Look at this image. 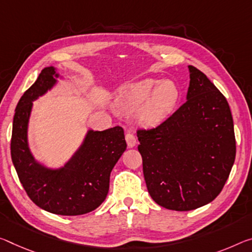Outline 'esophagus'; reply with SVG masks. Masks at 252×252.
I'll use <instances>...</instances> for the list:
<instances>
[{"label":"esophagus","instance_id":"obj_1","mask_svg":"<svg viewBox=\"0 0 252 252\" xmlns=\"http://www.w3.org/2000/svg\"><path fill=\"white\" fill-rule=\"evenodd\" d=\"M126 141L129 148H133L135 145H137V139H135L134 135L130 132H127L126 134Z\"/></svg>","mask_w":252,"mask_h":252}]
</instances>
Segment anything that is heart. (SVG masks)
<instances>
[{
  "instance_id": "b5f03b06",
  "label": "heart",
  "mask_w": 252,
  "mask_h": 252,
  "mask_svg": "<svg viewBox=\"0 0 252 252\" xmlns=\"http://www.w3.org/2000/svg\"><path fill=\"white\" fill-rule=\"evenodd\" d=\"M179 90L175 82L146 78L123 85L115 94V105L126 113L137 112L141 126H155L168 118L176 106Z\"/></svg>"
}]
</instances>
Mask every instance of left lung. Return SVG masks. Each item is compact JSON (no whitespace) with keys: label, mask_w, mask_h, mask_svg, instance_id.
<instances>
[{"label":"left lung","mask_w":252,"mask_h":252,"mask_svg":"<svg viewBox=\"0 0 252 252\" xmlns=\"http://www.w3.org/2000/svg\"><path fill=\"white\" fill-rule=\"evenodd\" d=\"M189 70L187 101L156 129L137 133L148 191L158 205L173 211L212 202L235 159L226 98L201 70L194 66Z\"/></svg>","instance_id":"obj_1"}]
</instances>
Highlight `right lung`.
Masks as SVG:
<instances>
[{"label": "right lung", "mask_w": 252, "mask_h": 252, "mask_svg": "<svg viewBox=\"0 0 252 252\" xmlns=\"http://www.w3.org/2000/svg\"><path fill=\"white\" fill-rule=\"evenodd\" d=\"M63 79L54 66L41 70L37 81L22 95L15 109L11 157L20 182L35 205L58 215L92 212L106 198L110 175L126 149L121 126L103 131L89 129L81 146L63 166L43 165L31 153L28 130L33 102Z\"/></svg>", "instance_id": "1"}]
</instances>
